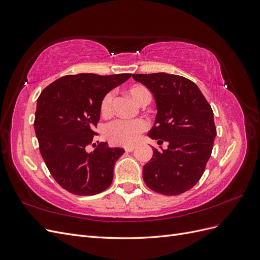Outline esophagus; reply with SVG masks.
I'll return each instance as SVG.
<instances>
[{
  "mask_svg": "<svg viewBox=\"0 0 260 260\" xmlns=\"http://www.w3.org/2000/svg\"><path fill=\"white\" fill-rule=\"evenodd\" d=\"M136 149V145H131V146H125L124 151L125 152H133Z\"/></svg>",
  "mask_w": 260,
  "mask_h": 260,
  "instance_id": "1",
  "label": "esophagus"
}]
</instances>
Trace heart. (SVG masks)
Masks as SVG:
<instances>
[{
    "mask_svg": "<svg viewBox=\"0 0 260 260\" xmlns=\"http://www.w3.org/2000/svg\"><path fill=\"white\" fill-rule=\"evenodd\" d=\"M128 94L135 100L139 105H146L151 102V92L144 85L136 84L128 89ZM114 96L112 93H108L101 102L102 115H109L113 111ZM147 128V123L143 119L123 120L118 119L107 124L105 135L113 144L116 145H131L137 142L141 133Z\"/></svg>",
    "mask_w": 260,
    "mask_h": 260,
    "instance_id": "heart-1",
    "label": "heart"
}]
</instances>
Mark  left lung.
<instances>
[{
    "label": "left lung",
    "mask_w": 260,
    "mask_h": 260,
    "mask_svg": "<svg viewBox=\"0 0 260 260\" xmlns=\"http://www.w3.org/2000/svg\"><path fill=\"white\" fill-rule=\"evenodd\" d=\"M155 99L157 115L147 136L168 148H153L143 167V179L151 190L179 195L192 188L203 176L211 155L217 130L214 113L193 81L166 73L137 74Z\"/></svg>",
    "instance_id": "8db88e82"
}]
</instances>
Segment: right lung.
I'll return each instance as SVG.
<instances>
[{"mask_svg": "<svg viewBox=\"0 0 260 260\" xmlns=\"http://www.w3.org/2000/svg\"><path fill=\"white\" fill-rule=\"evenodd\" d=\"M131 74L68 75L55 80L37 101L35 131L42 158L55 181L76 195H95L112 184L123 148L93 143L101 102ZM89 145L94 149L87 151Z\"/></svg>", "mask_w": 260, "mask_h": 260, "instance_id": "obj_1", "label": "right lung"}]
</instances>
